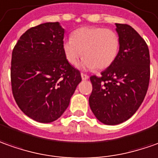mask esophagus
I'll use <instances>...</instances> for the list:
<instances>
[{
	"mask_svg": "<svg viewBox=\"0 0 158 158\" xmlns=\"http://www.w3.org/2000/svg\"><path fill=\"white\" fill-rule=\"evenodd\" d=\"M81 78L83 80H86V79H89V76L86 74H85V73H81Z\"/></svg>",
	"mask_w": 158,
	"mask_h": 158,
	"instance_id": "obj_1",
	"label": "esophagus"
}]
</instances>
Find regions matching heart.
<instances>
[{
  "mask_svg": "<svg viewBox=\"0 0 158 158\" xmlns=\"http://www.w3.org/2000/svg\"><path fill=\"white\" fill-rule=\"evenodd\" d=\"M120 50V38L114 30L100 27H83L73 32L63 43L66 60L72 65L81 63L85 69L104 70L114 63Z\"/></svg>",
  "mask_w": 158,
  "mask_h": 158,
  "instance_id": "b5f03b06",
  "label": "heart"
}]
</instances>
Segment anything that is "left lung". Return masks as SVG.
<instances>
[{"label": "left lung", "mask_w": 158, "mask_h": 158, "mask_svg": "<svg viewBox=\"0 0 158 158\" xmlns=\"http://www.w3.org/2000/svg\"><path fill=\"white\" fill-rule=\"evenodd\" d=\"M120 50L112 65L100 77L91 76L89 105L101 123L115 125L138 110L150 82V52L144 40L127 24L116 23Z\"/></svg>", "instance_id": "obj_1"}]
</instances>
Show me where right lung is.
<instances>
[{"mask_svg": "<svg viewBox=\"0 0 158 158\" xmlns=\"http://www.w3.org/2000/svg\"><path fill=\"white\" fill-rule=\"evenodd\" d=\"M64 33L59 22L31 27L20 36L12 52L14 98L26 115L40 123L58 119L81 81L79 71L64 54Z\"/></svg>", "mask_w": 158, "mask_h": 158, "instance_id": "right-lung-1", "label": "right lung"}]
</instances>
